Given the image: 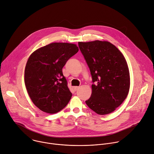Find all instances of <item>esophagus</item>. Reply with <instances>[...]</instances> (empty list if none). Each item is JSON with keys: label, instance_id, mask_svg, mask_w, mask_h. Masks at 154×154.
Returning a JSON list of instances; mask_svg holds the SVG:
<instances>
[{"label": "esophagus", "instance_id": "obj_1", "mask_svg": "<svg viewBox=\"0 0 154 154\" xmlns=\"http://www.w3.org/2000/svg\"><path fill=\"white\" fill-rule=\"evenodd\" d=\"M79 86H74V91H77L79 88Z\"/></svg>", "mask_w": 154, "mask_h": 154}]
</instances>
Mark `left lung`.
Instances as JSON below:
<instances>
[{"mask_svg":"<svg viewBox=\"0 0 154 154\" xmlns=\"http://www.w3.org/2000/svg\"><path fill=\"white\" fill-rule=\"evenodd\" d=\"M79 49L92 76V94L85 101L96 113L103 115L115 111L125 99L130 88L127 61L112 43L99 40L79 42Z\"/></svg>","mask_w":154,"mask_h":154,"instance_id":"obj_1","label":"left lung"}]
</instances>
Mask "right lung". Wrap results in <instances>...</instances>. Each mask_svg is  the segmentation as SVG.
Returning a JSON list of instances; mask_svg holds the SVG:
<instances>
[{
  "label": "right lung",
  "instance_id": "1",
  "mask_svg": "<svg viewBox=\"0 0 154 154\" xmlns=\"http://www.w3.org/2000/svg\"><path fill=\"white\" fill-rule=\"evenodd\" d=\"M78 51L74 44L53 42L37 49L29 58L24 82L31 100L41 111L56 113L69 102L72 93L62 69Z\"/></svg>",
  "mask_w": 154,
  "mask_h": 154
}]
</instances>
